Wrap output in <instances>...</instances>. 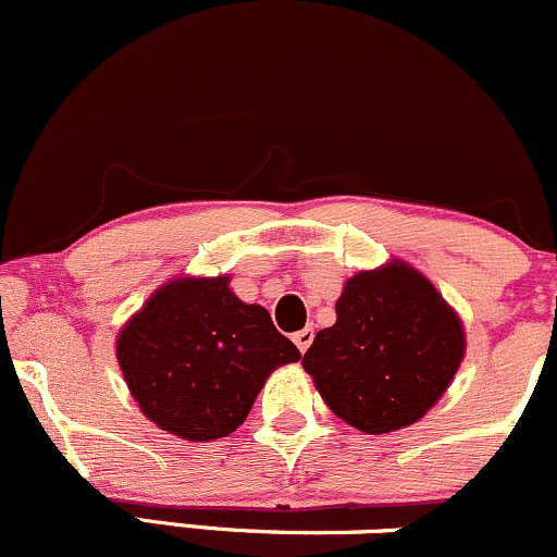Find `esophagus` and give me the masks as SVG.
<instances>
[{
	"instance_id": "1",
	"label": "esophagus",
	"mask_w": 557,
	"mask_h": 557,
	"mask_svg": "<svg viewBox=\"0 0 557 557\" xmlns=\"http://www.w3.org/2000/svg\"><path fill=\"white\" fill-rule=\"evenodd\" d=\"M311 341H314V330L311 327H304V330H298V333H293V344L298 346V351L301 354L311 346Z\"/></svg>"
}]
</instances>
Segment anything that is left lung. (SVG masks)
<instances>
[{
    "label": "left lung",
    "mask_w": 557,
    "mask_h": 557,
    "mask_svg": "<svg viewBox=\"0 0 557 557\" xmlns=\"http://www.w3.org/2000/svg\"><path fill=\"white\" fill-rule=\"evenodd\" d=\"M462 357L460 314L423 272L391 259L346 280L335 325L314 335L301 364L344 423L391 433L442 399Z\"/></svg>",
    "instance_id": "8db88e82"
}]
</instances>
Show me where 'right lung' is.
Returning a JSON list of instances; mask_svg holds the SVG:
<instances>
[{
  "instance_id": "obj_1",
  "label": "right lung",
  "mask_w": 557,
  "mask_h": 557,
  "mask_svg": "<svg viewBox=\"0 0 557 557\" xmlns=\"http://www.w3.org/2000/svg\"><path fill=\"white\" fill-rule=\"evenodd\" d=\"M115 359L148 420L185 442L230 436L267 377L298 362L259 304L230 288V274L169 280L115 338Z\"/></svg>"
}]
</instances>
